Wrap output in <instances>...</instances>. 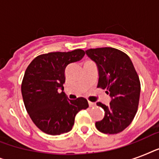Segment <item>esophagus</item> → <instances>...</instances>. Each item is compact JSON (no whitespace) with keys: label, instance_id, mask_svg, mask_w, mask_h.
Returning a JSON list of instances; mask_svg holds the SVG:
<instances>
[{"label":"esophagus","instance_id":"esophagus-1","mask_svg":"<svg viewBox=\"0 0 159 159\" xmlns=\"http://www.w3.org/2000/svg\"><path fill=\"white\" fill-rule=\"evenodd\" d=\"M88 104H89L90 107H92V106H94L95 105H96V103H94V102H88Z\"/></svg>","mask_w":159,"mask_h":159}]
</instances>
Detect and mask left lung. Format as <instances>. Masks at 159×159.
<instances>
[{
	"label": "left lung",
	"mask_w": 159,
	"mask_h": 159,
	"mask_svg": "<svg viewBox=\"0 0 159 159\" xmlns=\"http://www.w3.org/2000/svg\"><path fill=\"white\" fill-rule=\"evenodd\" d=\"M86 53L97 65V87L106 89L111 101L109 106L97 102L104 109L102 120L96 127L104 134H118L131 124L138 110L140 82L128 55L114 48H91Z\"/></svg>",
	"instance_id": "obj_1"
}]
</instances>
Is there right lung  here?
Instances as JSON below:
<instances>
[{
	"mask_svg": "<svg viewBox=\"0 0 159 159\" xmlns=\"http://www.w3.org/2000/svg\"><path fill=\"white\" fill-rule=\"evenodd\" d=\"M84 55L82 49L41 54L26 68L21 84L24 104L32 121L44 133H67L72 129L76 115L88 107L87 99L69 100L63 92L66 67Z\"/></svg>",
	"mask_w": 159,
	"mask_h": 159,
	"instance_id": "add662e5",
	"label": "right lung"
}]
</instances>
